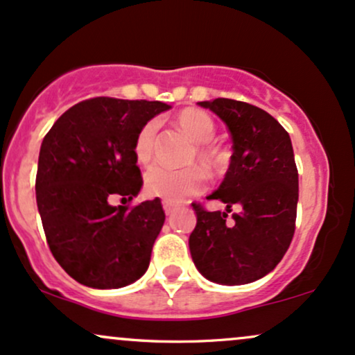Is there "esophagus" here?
<instances>
[{"mask_svg": "<svg viewBox=\"0 0 355 355\" xmlns=\"http://www.w3.org/2000/svg\"><path fill=\"white\" fill-rule=\"evenodd\" d=\"M162 208H164L166 214L169 216V214H173L174 211H176V205H173V202H169V201H162Z\"/></svg>", "mask_w": 355, "mask_h": 355, "instance_id": "esophagus-1", "label": "esophagus"}]
</instances>
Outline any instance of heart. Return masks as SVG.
<instances>
[{"mask_svg": "<svg viewBox=\"0 0 355 355\" xmlns=\"http://www.w3.org/2000/svg\"><path fill=\"white\" fill-rule=\"evenodd\" d=\"M157 121H149L141 127L134 141V156L141 164H149L156 153ZM178 125L196 142V150L191 161H198L205 169L214 171L223 164V154L208 146L214 135V122L208 114L196 109H186L178 115ZM205 173L199 167L171 169L166 166H154L146 173L144 184L150 196L162 198L164 201L179 202L186 198L201 193L205 188Z\"/></svg>", "mask_w": 355, "mask_h": 355, "instance_id": "b5f03b06", "label": "heart"}]
</instances>
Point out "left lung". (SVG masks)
Returning a JSON list of instances; mask_svg holds the SVG:
<instances>
[{
  "mask_svg": "<svg viewBox=\"0 0 355 355\" xmlns=\"http://www.w3.org/2000/svg\"><path fill=\"white\" fill-rule=\"evenodd\" d=\"M225 122L233 156L220 188L226 213L193 205L196 228L189 250L199 273L221 285L260 280L280 263L295 233L298 171L290 135L268 112L252 103L214 98L199 102ZM241 206L225 221L230 206Z\"/></svg>",
  "mask_w": 355,
  "mask_h": 355,
  "instance_id": "8db88e82",
  "label": "left lung"
}]
</instances>
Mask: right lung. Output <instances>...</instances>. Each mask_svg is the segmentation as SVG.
Wrapping results in <instances>:
<instances>
[{
	"label": "right lung",
	"instance_id": "obj_1",
	"mask_svg": "<svg viewBox=\"0 0 355 355\" xmlns=\"http://www.w3.org/2000/svg\"><path fill=\"white\" fill-rule=\"evenodd\" d=\"M162 102L95 97L58 117L40 147L37 205L55 260L78 284L121 288L146 273L164 225L161 199L112 206L142 188L134 141Z\"/></svg>",
	"mask_w": 355,
	"mask_h": 355
}]
</instances>
